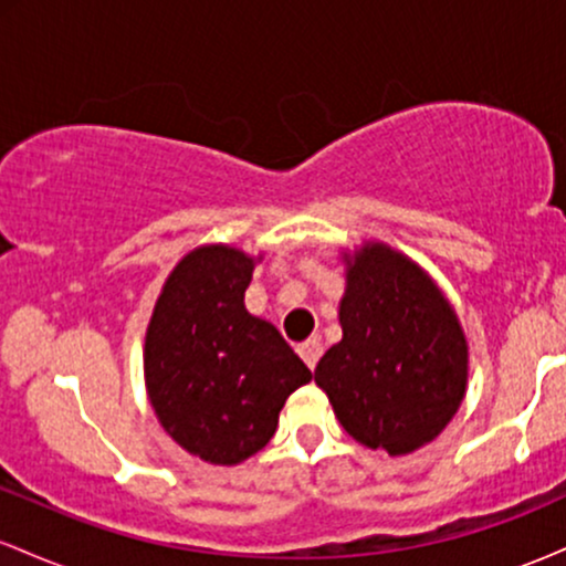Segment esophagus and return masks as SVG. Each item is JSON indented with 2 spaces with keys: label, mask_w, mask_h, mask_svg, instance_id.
Returning <instances> with one entry per match:
<instances>
[{
  "label": "esophagus",
  "mask_w": 566,
  "mask_h": 566,
  "mask_svg": "<svg viewBox=\"0 0 566 566\" xmlns=\"http://www.w3.org/2000/svg\"><path fill=\"white\" fill-rule=\"evenodd\" d=\"M297 354H301V359L308 365V369L316 367V361H319L322 356V343L319 340H305L297 346Z\"/></svg>",
  "instance_id": "obj_1"
}]
</instances>
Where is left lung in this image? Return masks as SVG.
Returning a JSON list of instances; mask_svg holds the SVG:
<instances>
[{
  "instance_id": "1",
  "label": "left lung",
  "mask_w": 566,
  "mask_h": 566,
  "mask_svg": "<svg viewBox=\"0 0 566 566\" xmlns=\"http://www.w3.org/2000/svg\"><path fill=\"white\" fill-rule=\"evenodd\" d=\"M343 337L314 369L348 437L391 458L433 441L469 391V340L454 305L391 244L343 250Z\"/></svg>"
}]
</instances>
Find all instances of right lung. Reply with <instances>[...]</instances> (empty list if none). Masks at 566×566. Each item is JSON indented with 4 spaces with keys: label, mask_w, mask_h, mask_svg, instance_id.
I'll return each instance as SVG.
<instances>
[{
    "label": "right lung",
    "mask_w": 566,
    "mask_h": 566,
    "mask_svg": "<svg viewBox=\"0 0 566 566\" xmlns=\"http://www.w3.org/2000/svg\"><path fill=\"white\" fill-rule=\"evenodd\" d=\"M263 255L199 244L161 284L143 343L146 394L175 444L239 465L274 437L279 412L311 369L271 322L244 308Z\"/></svg>",
    "instance_id": "add662e5"
}]
</instances>
